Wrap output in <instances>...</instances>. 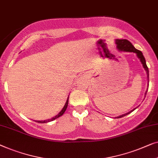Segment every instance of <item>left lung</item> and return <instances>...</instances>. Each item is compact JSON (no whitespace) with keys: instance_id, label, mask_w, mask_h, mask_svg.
Masks as SVG:
<instances>
[{"instance_id":"obj_1","label":"left lung","mask_w":158,"mask_h":158,"mask_svg":"<svg viewBox=\"0 0 158 158\" xmlns=\"http://www.w3.org/2000/svg\"><path fill=\"white\" fill-rule=\"evenodd\" d=\"M116 44H117V47L119 50L124 51V52L136 53L137 57H138L139 59H140L142 64H143V67L145 68V69L146 70L147 74H148V81H149V70H148V66H147V64H146L145 59L143 56V53H142L140 51L136 49V48L134 47V46H133L132 44H131V42H130L128 41V40H127V39H117L116 40ZM148 85H149V84H148ZM147 92H148V91H147ZM147 92L145 93V95L147 94ZM135 109H136V108H135L134 110L130 111V112H129L128 113H126V114L120 115V116H119V117H117V118H120V117L126 116L127 114H130V113L132 112V111H134Z\"/></svg>"}]
</instances>
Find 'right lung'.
<instances>
[{"mask_svg": "<svg viewBox=\"0 0 158 158\" xmlns=\"http://www.w3.org/2000/svg\"><path fill=\"white\" fill-rule=\"evenodd\" d=\"M68 102H69V98H68V99H67V101H66V102L65 105H64V106L63 107V109H62V110H61V112H60L59 113V114H58L57 115H56V116H55L54 117H53V118H52V119H47V120H44V121H35V122H37V123H48V122H51V121L54 120V119H57L58 117H61L62 114H64V113L65 112V111H66V108H67V106H68Z\"/></svg>", "mask_w": 158, "mask_h": 158, "instance_id": "1", "label": "right lung"}]
</instances>
